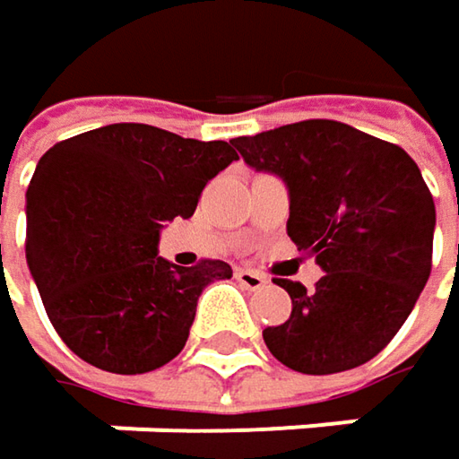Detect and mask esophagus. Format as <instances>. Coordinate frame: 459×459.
Wrapping results in <instances>:
<instances>
[{"mask_svg":"<svg viewBox=\"0 0 459 459\" xmlns=\"http://www.w3.org/2000/svg\"><path fill=\"white\" fill-rule=\"evenodd\" d=\"M236 281H238L244 289H249V291H257V289H263V286L268 283L260 273L244 271V268H238V271H236Z\"/></svg>","mask_w":459,"mask_h":459,"instance_id":"obj_1","label":"esophagus"}]
</instances>
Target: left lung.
Returning <instances> with one entry per match:
<instances>
[{
  "label": "left lung",
  "instance_id": "left-lung-1",
  "mask_svg": "<svg viewBox=\"0 0 459 459\" xmlns=\"http://www.w3.org/2000/svg\"><path fill=\"white\" fill-rule=\"evenodd\" d=\"M249 168L289 188L286 233L323 278L291 297L286 323L263 331L291 370L328 376L373 359L412 313L434 252L437 207L412 157L336 120H302L238 136Z\"/></svg>",
  "mask_w": 459,
  "mask_h": 459
}]
</instances>
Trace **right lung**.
<instances>
[{
  "mask_svg": "<svg viewBox=\"0 0 459 459\" xmlns=\"http://www.w3.org/2000/svg\"><path fill=\"white\" fill-rule=\"evenodd\" d=\"M238 160L229 142H196L115 123L55 144L25 194V260L65 344L94 368L136 376L184 350L207 283L229 263L178 268L160 230L191 218L202 188Z\"/></svg>",
  "mask_w": 459,
  "mask_h": 459,
  "instance_id": "obj_1",
  "label": "right lung"
}]
</instances>
